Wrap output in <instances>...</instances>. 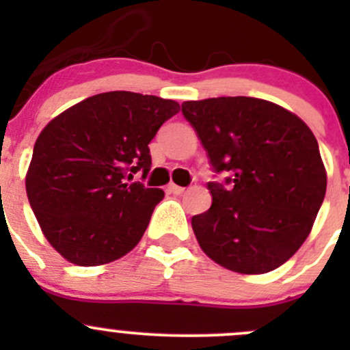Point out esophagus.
<instances>
[{
    "label": "esophagus",
    "instance_id": "esophagus-1",
    "mask_svg": "<svg viewBox=\"0 0 350 350\" xmlns=\"http://www.w3.org/2000/svg\"><path fill=\"white\" fill-rule=\"evenodd\" d=\"M167 191L172 193V195H183V193L186 191L185 188H181V186H176V185H169L167 186Z\"/></svg>",
    "mask_w": 350,
    "mask_h": 350
}]
</instances>
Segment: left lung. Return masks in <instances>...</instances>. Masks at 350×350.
<instances>
[{
	"label": "left lung",
	"instance_id": "left-lung-1",
	"mask_svg": "<svg viewBox=\"0 0 350 350\" xmlns=\"http://www.w3.org/2000/svg\"><path fill=\"white\" fill-rule=\"evenodd\" d=\"M211 169L210 210L191 218L203 252L227 269L264 274L306 241L323 203L327 172L319 142L295 113L249 96L185 101Z\"/></svg>",
	"mask_w": 350,
	"mask_h": 350
}]
</instances>
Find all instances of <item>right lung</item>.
Instances as JSON below:
<instances>
[{"label": "right lung", "instance_id": "obj_1", "mask_svg": "<svg viewBox=\"0 0 350 350\" xmlns=\"http://www.w3.org/2000/svg\"><path fill=\"white\" fill-rule=\"evenodd\" d=\"M179 105L150 94L109 91L47 123L28 167L27 196L51 245L77 266H100L142 239L164 191L125 183L150 171L149 144Z\"/></svg>", "mask_w": 350, "mask_h": 350}]
</instances>
